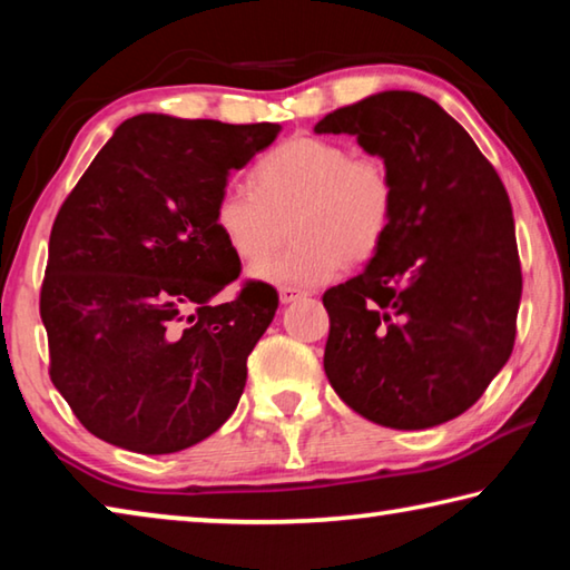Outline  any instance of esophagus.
<instances>
[{"instance_id":"esophagus-1","label":"esophagus","mask_w":570,"mask_h":570,"mask_svg":"<svg viewBox=\"0 0 570 570\" xmlns=\"http://www.w3.org/2000/svg\"><path fill=\"white\" fill-rule=\"evenodd\" d=\"M302 296H304V292H298V288H282V292H278V302L292 304V302H296V298H302Z\"/></svg>"}]
</instances>
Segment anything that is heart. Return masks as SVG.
Returning a JSON list of instances; mask_svg holds the SVG:
<instances>
[{
  "label": "heart",
  "instance_id": "b5f03b06",
  "mask_svg": "<svg viewBox=\"0 0 570 570\" xmlns=\"http://www.w3.org/2000/svg\"><path fill=\"white\" fill-rule=\"evenodd\" d=\"M250 186L218 193L214 228L240 262H258L285 237L295 244L254 266V276L284 288L322 286L342 266L364 264L387 240L397 183L380 156H354L346 142L296 135L250 170Z\"/></svg>",
  "mask_w": 570,
  "mask_h": 570
}]
</instances>
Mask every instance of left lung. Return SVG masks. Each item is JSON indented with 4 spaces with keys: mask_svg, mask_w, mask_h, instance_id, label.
<instances>
[{
    "mask_svg": "<svg viewBox=\"0 0 570 570\" xmlns=\"http://www.w3.org/2000/svg\"><path fill=\"white\" fill-rule=\"evenodd\" d=\"M314 130L354 135L397 183L384 246L360 276L322 296L326 377L382 428L458 417L515 344L523 276L503 180L468 130L420 92L370 95Z\"/></svg>",
    "mask_w": 570,
    "mask_h": 570,
    "instance_id": "1",
    "label": "left lung"
}]
</instances>
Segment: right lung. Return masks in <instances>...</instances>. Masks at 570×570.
<instances>
[{
  "label": "right lung",
  "mask_w": 570,
  "mask_h": 570,
  "mask_svg": "<svg viewBox=\"0 0 570 570\" xmlns=\"http://www.w3.org/2000/svg\"><path fill=\"white\" fill-rule=\"evenodd\" d=\"M276 122L135 115L65 198L50 234L40 316L50 380L82 428L110 445L168 455L234 414L246 360L278 294L236 282L214 228L228 173L272 146Z\"/></svg>",
  "instance_id": "1"
}]
</instances>
